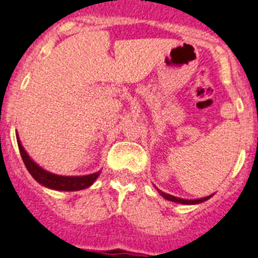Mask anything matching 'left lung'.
Listing matches in <instances>:
<instances>
[{
    "instance_id": "8db88e82",
    "label": "left lung",
    "mask_w": 258,
    "mask_h": 258,
    "mask_svg": "<svg viewBox=\"0 0 258 258\" xmlns=\"http://www.w3.org/2000/svg\"><path fill=\"white\" fill-rule=\"evenodd\" d=\"M160 194L162 195V196L165 197L166 200L174 201V203H179V204H199V203H203V201H207L208 199H210V197H212V195H210V196L203 197V199H196V200H185V199H179V197L171 196V195L165 194V192L160 191Z\"/></svg>"
}]
</instances>
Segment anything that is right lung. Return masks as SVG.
<instances>
[{
	"mask_svg": "<svg viewBox=\"0 0 258 258\" xmlns=\"http://www.w3.org/2000/svg\"><path fill=\"white\" fill-rule=\"evenodd\" d=\"M18 147H19V152H21L22 160H23L24 165H26L27 170L30 171L31 175L40 183V184L45 185V187L51 188V189H57V191H80L84 188L89 187L92 183L97 179L100 171L91 174V175L84 176H61L51 174V172L46 171V170L41 169L37 166L35 162L30 158V156L27 154L22 147L21 142L18 140Z\"/></svg>",
	"mask_w": 258,
	"mask_h": 258,
	"instance_id": "add662e5",
	"label": "right lung"
}]
</instances>
